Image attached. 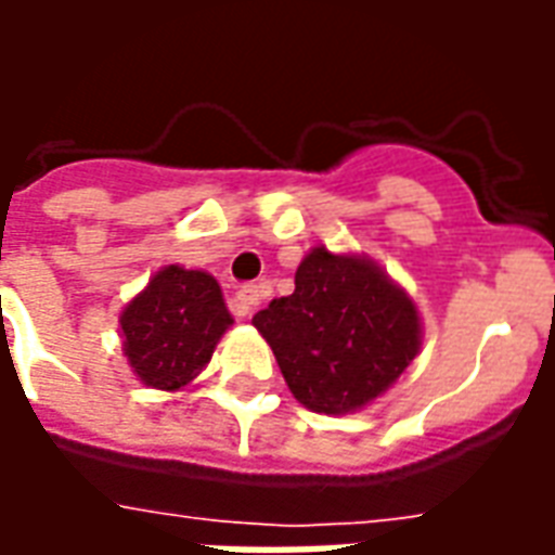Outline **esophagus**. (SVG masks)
Segmentation results:
<instances>
[{
	"label": "esophagus",
	"mask_w": 555,
	"mask_h": 555,
	"mask_svg": "<svg viewBox=\"0 0 555 555\" xmlns=\"http://www.w3.org/2000/svg\"><path fill=\"white\" fill-rule=\"evenodd\" d=\"M258 302H261V285H243L237 291V297H234V306H237L241 318H249L258 309Z\"/></svg>",
	"instance_id": "obj_1"
}]
</instances>
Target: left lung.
<instances>
[{
    "mask_svg": "<svg viewBox=\"0 0 555 555\" xmlns=\"http://www.w3.org/2000/svg\"><path fill=\"white\" fill-rule=\"evenodd\" d=\"M302 408L341 416L372 404L422 348L408 291L365 255L314 246L297 267L294 294L253 318Z\"/></svg>",
    "mask_w": 555,
    "mask_h": 555,
    "instance_id": "8db88e82",
    "label": "left lung"
}]
</instances>
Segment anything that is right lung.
<instances>
[{"instance_id":"right-lung-1","label":"right lung","mask_w":555,"mask_h":555,"mask_svg":"<svg viewBox=\"0 0 555 555\" xmlns=\"http://www.w3.org/2000/svg\"><path fill=\"white\" fill-rule=\"evenodd\" d=\"M118 324L133 374L145 386L175 392L210 362L231 314L210 273L169 264L127 302Z\"/></svg>"}]
</instances>
